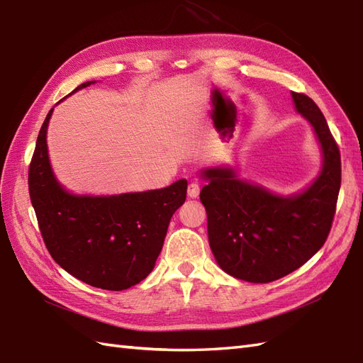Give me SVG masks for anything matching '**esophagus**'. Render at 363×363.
Here are the masks:
<instances>
[{
  "mask_svg": "<svg viewBox=\"0 0 363 363\" xmlns=\"http://www.w3.org/2000/svg\"><path fill=\"white\" fill-rule=\"evenodd\" d=\"M199 195H200V186H199V183H191L188 186V197L189 199H199Z\"/></svg>",
  "mask_w": 363,
  "mask_h": 363,
  "instance_id": "1",
  "label": "esophagus"
}]
</instances>
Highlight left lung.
<instances>
[{
  "label": "left lung",
  "instance_id": "8db88e82",
  "mask_svg": "<svg viewBox=\"0 0 363 363\" xmlns=\"http://www.w3.org/2000/svg\"><path fill=\"white\" fill-rule=\"evenodd\" d=\"M295 110L315 131L322 166L306 189L282 195L240 179L229 164L200 171L209 246L228 275L255 284L299 269L328 237L340 189V154L324 114L308 96L291 93Z\"/></svg>",
  "mask_w": 363,
  "mask_h": 363
}]
</instances>
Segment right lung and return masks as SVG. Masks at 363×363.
I'll use <instances>...</instances> for the list:
<instances>
[{
    "label": "right lung",
    "mask_w": 363,
    "mask_h": 363,
    "mask_svg": "<svg viewBox=\"0 0 363 363\" xmlns=\"http://www.w3.org/2000/svg\"><path fill=\"white\" fill-rule=\"evenodd\" d=\"M96 84L88 81L72 93ZM70 96V94H68ZM48 111L28 168V192L52 258L79 281L104 290H126L152 272L174 212L186 200L188 182L168 188L86 195L57 182L47 148Z\"/></svg>",
    "instance_id": "add662e5"
}]
</instances>
